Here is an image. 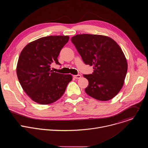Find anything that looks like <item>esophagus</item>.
I'll list each match as a JSON object with an SVG mask.
<instances>
[{
  "label": "esophagus",
  "instance_id": "1",
  "mask_svg": "<svg viewBox=\"0 0 148 148\" xmlns=\"http://www.w3.org/2000/svg\"><path fill=\"white\" fill-rule=\"evenodd\" d=\"M74 77L75 78H76V79H79V78H81V75L78 74V75H74Z\"/></svg>",
  "mask_w": 148,
  "mask_h": 148
}]
</instances>
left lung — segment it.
<instances>
[{
	"label": "left lung",
	"mask_w": 148,
	"mask_h": 148,
	"mask_svg": "<svg viewBox=\"0 0 148 148\" xmlns=\"http://www.w3.org/2000/svg\"><path fill=\"white\" fill-rule=\"evenodd\" d=\"M71 40L84 63L93 66L94 70L91 74L83 75L89 82L86 92L99 101L113 98L121 90L128 70L120 46L102 35L77 34Z\"/></svg>",
	"instance_id": "obj_1"
}]
</instances>
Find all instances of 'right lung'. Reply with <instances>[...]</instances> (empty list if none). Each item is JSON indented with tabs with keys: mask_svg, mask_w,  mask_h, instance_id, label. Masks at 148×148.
I'll use <instances>...</instances> for the list:
<instances>
[{
	"mask_svg": "<svg viewBox=\"0 0 148 148\" xmlns=\"http://www.w3.org/2000/svg\"><path fill=\"white\" fill-rule=\"evenodd\" d=\"M69 40L68 36H50L27 45L18 57L16 73L23 90L34 102L47 105L64 94L71 74H62L51 70L50 65H60L57 57Z\"/></svg>",
	"mask_w": 148,
	"mask_h": 148,
	"instance_id": "add662e5",
	"label": "right lung"
}]
</instances>
